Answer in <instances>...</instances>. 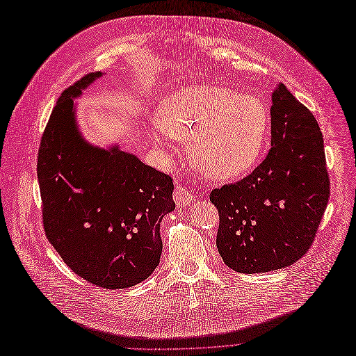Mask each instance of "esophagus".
<instances>
[{"label":"esophagus","mask_w":356,"mask_h":356,"mask_svg":"<svg viewBox=\"0 0 356 356\" xmlns=\"http://www.w3.org/2000/svg\"><path fill=\"white\" fill-rule=\"evenodd\" d=\"M174 199L177 202L178 207H190V204L195 202L196 195L188 188H186L182 184H178L175 191H174Z\"/></svg>","instance_id":"34e87169"}]
</instances>
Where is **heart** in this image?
Wrapping results in <instances>:
<instances>
[{"mask_svg":"<svg viewBox=\"0 0 356 356\" xmlns=\"http://www.w3.org/2000/svg\"><path fill=\"white\" fill-rule=\"evenodd\" d=\"M149 139L190 144L193 163L208 177L232 179L261 160L270 136V111L263 99L224 86H187L168 95L149 120Z\"/></svg>","mask_w":356,"mask_h":356,"instance_id":"b5f03b06","label":"heart"}]
</instances>
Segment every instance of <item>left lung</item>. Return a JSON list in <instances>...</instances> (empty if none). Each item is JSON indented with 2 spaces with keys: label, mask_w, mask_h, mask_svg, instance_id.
Here are the masks:
<instances>
[{
  "label": "left lung",
  "mask_w": 356,
  "mask_h": 356,
  "mask_svg": "<svg viewBox=\"0 0 356 356\" xmlns=\"http://www.w3.org/2000/svg\"><path fill=\"white\" fill-rule=\"evenodd\" d=\"M272 148L252 174L211 193L217 248L234 272L294 264L314 243L330 197L324 138L315 115L282 83L272 93Z\"/></svg>",
  "instance_id": "1"
}]
</instances>
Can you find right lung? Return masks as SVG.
Segmentation results:
<instances>
[{"label": "right lung", "instance_id": "1", "mask_svg": "<svg viewBox=\"0 0 356 356\" xmlns=\"http://www.w3.org/2000/svg\"><path fill=\"white\" fill-rule=\"evenodd\" d=\"M102 75H84L60 95L41 138L37 175L44 232L62 260L84 281L123 289L159 266L160 221L175 209L174 182L118 145L83 138L74 99Z\"/></svg>", "mask_w": 356, "mask_h": 356}]
</instances>
